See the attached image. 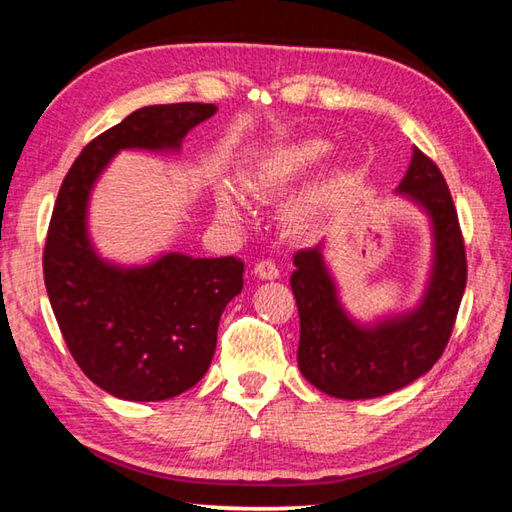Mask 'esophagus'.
I'll list each match as a JSON object with an SVG mask.
<instances>
[{
  "mask_svg": "<svg viewBox=\"0 0 512 512\" xmlns=\"http://www.w3.org/2000/svg\"><path fill=\"white\" fill-rule=\"evenodd\" d=\"M255 275L259 279H277L279 277V268L273 262V259H262V262L255 264Z\"/></svg>",
  "mask_w": 512,
  "mask_h": 512,
  "instance_id": "esophagus-1",
  "label": "esophagus"
}]
</instances>
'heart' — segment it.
Instances as JSON below:
<instances>
[{
	"mask_svg": "<svg viewBox=\"0 0 512 512\" xmlns=\"http://www.w3.org/2000/svg\"><path fill=\"white\" fill-rule=\"evenodd\" d=\"M330 148L333 146L322 137H304L297 139V142L279 146L275 150H270L264 159H259L253 168L246 170L244 186L253 195H268L277 193V190H284L288 186H293L297 179L308 175L315 166L322 164L330 155ZM337 186L339 179L328 177L324 182H319L310 190H306L293 208V217L299 219V222H306V219L335 193ZM215 204L217 215L222 217L224 222H237L239 215H242L239 213V208H242L239 197L226 186L217 188Z\"/></svg>",
	"mask_w": 512,
	"mask_h": 512,
	"instance_id": "1",
	"label": "heart"
}]
</instances>
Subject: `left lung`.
Instances as JSON below:
<instances>
[{"instance_id": "obj_1", "label": "left lung", "mask_w": 512, "mask_h": 512, "mask_svg": "<svg viewBox=\"0 0 512 512\" xmlns=\"http://www.w3.org/2000/svg\"><path fill=\"white\" fill-rule=\"evenodd\" d=\"M397 193L422 206L433 224L435 257L415 310L373 326L346 315L322 246L295 255L290 288L299 310L297 364L315 388L337 399H373L413 384L442 357L466 288V248L457 210L437 164L413 150Z\"/></svg>"}]
</instances>
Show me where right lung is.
Segmentation results:
<instances>
[{"label":"right lung","instance_id":"add662e5","mask_svg":"<svg viewBox=\"0 0 512 512\" xmlns=\"http://www.w3.org/2000/svg\"><path fill=\"white\" fill-rule=\"evenodd\" d=\"M215 104L139 108L86 144L59 188L44 246V284L64 342L90 382L128 402H162L206 375L226 304L242 293L237 257L162 255L122 268L95 253L88 197L119 150H177Z\"/></svg>","mask_w":512,"mask_h":512}]
</instances>
